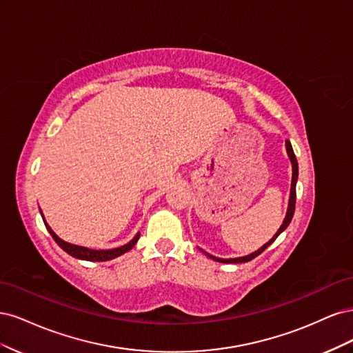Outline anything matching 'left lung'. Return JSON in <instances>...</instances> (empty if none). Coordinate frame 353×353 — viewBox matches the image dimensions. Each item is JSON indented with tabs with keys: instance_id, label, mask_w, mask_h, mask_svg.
I'll return each instance as SVG.
<instances>
[{
	"instance_id": "left-lung-1",
	"label": "left lung",
	"mask_w": 353,
	"mask_h": 353,
	"mask_svg": "<svg viewBox=\"0 0 353 353\" xmlns=\"http://www.w3.org/2000/svg\"><path fill=\"white\" fill-rule=\"evenodd\" d=\"M285 150H287V154H288V159H290L292 162V169H293V175H292V188H290V197H288V206H287V213H285V218L281 223V227L279 228V231H276L274 234V237L265 243L261 249H258L256 252L250 253V254H245V256H241V258H231V259H222V258H216V256H212L206 252H203L206 256H209L210 259L216 261V262H222V263H241V262H249L252 259H254L256 256H259L268 245H271L275 239L280 236V234L288 227V223L292 222V218H293V213H294V206H296V183H297V176H299V166H297V160H296V156H294V152H293V147L290 144V141L285 140Z\"/></svg>"
}]
</instances>
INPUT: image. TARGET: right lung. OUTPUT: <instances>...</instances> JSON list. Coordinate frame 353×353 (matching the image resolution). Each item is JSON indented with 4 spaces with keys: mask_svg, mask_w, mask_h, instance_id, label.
I'll list each match as a JSON object with an SVG mask.
<instances>
[{
    "mask_svg": "<svg viewBox=\"0 0 353 353\" xmlns=\"http://www.w3.org/2000/svg\"><path fill=\"white\" fill-rule=\"evenodd\" d=\"M41 216L42 219H44V223L46 227L48 230V232L51 234V237L54 239V241L60 245V248L65 250L66 253H69L70 256H73V258L77 259H82V261H91V262H104V261H110V259H114L117 258V256H121L126 252H130L135 243L138 241V239H140V232L135 234V237L130 241L126 243L123 245H121V248H116V249H109V250H94V249H88V248H83V245H77V244H72V243H68L65 240H61L57 234L51 230V227L48 225V223L46 222V218L44 215H42L41 212Z\"/></svg>",
    "mask_w": 353,
    "mask_h": 353,
    "instance_id": "1",
    "label": "right lung"
}]
</instances>
